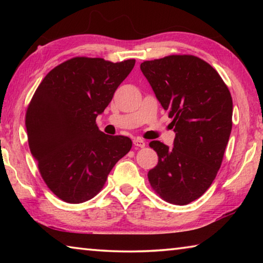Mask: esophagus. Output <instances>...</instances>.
<instances>
[{
	"instance_id": "34e87169",
	"label": "esophagus",
	"mask_w": 263,
	"mask_h": 263,
	"mask_svg": "<svg viewBox=\"0 0 263 263\" xmlns=\"http://www.w3.org/2000/svg\"><path fill=\"white\" fill-rule=\"evenodd\" d=\"M133 145L136 146V147H140V148H142V147H145L146 146V144H145V141L142 140V139H140V138H137V139H135L133 140Z\"/></svg>"
}]
</instances>
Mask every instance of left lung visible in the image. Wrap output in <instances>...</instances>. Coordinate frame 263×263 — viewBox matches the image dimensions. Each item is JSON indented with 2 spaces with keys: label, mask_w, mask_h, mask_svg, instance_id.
<instances>
[{
  "label": "left lung",
  "mask_w": 263,
  "mask_h": 263,
  "mask_svg": "<svg viewBox=\"0 0 263 263\" xmlns=\"http://www.w3.org/2000/svg\"><path fill=\"white\" fill-rule=\"evenodd\" d=\"M140 69L176 132L174 147L153 140L158 164L148 172L163 201L185 205L210 188L232 130V96L217 70L201 58L182 54L144 61Z\"/></svg>",
  "instance_id": "8db88e82"
}]
</instances>
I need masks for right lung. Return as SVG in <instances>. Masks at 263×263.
<instances>
[{
    "instance_id": "obj_1",
    "label": "right lung",
    "mask_w": 263,
    "mask_h": 263,
    "mask_svg": "<svg viewBox=\"0 0 263 263\" xmlns=\"http://www.w3.org/2000/svg\"><path fill=\"white\" fill-rule=\"evenodd\" d=\"M135 64L75 57L48 72L34 91L25 114L29 147L44 182L61 201L95 197L131 149L130 138L105 135L96 117Z\"/></svg>"
}]
</instances>
